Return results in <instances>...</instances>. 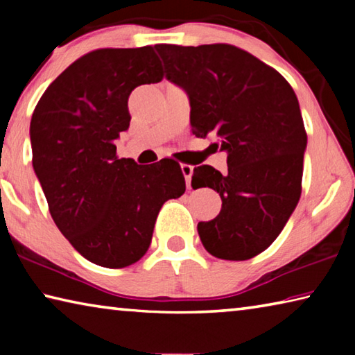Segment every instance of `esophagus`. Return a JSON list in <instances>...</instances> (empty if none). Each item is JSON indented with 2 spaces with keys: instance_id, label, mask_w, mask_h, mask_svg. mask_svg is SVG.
I'll use <instances>...</instances> for the list:
<instances>
[{
  "instance_id": "1",
  "label": "esophagus",
  "mask_w": 355,
  "mask_h": 355,
  "mask_svg": "<svg viewBox=\"0 0 355 355\" xmlns=\"http://www.w3.org/2000/svg\"><path fill=\"white\" fill-rule=\"evenodd\" d=\"M182 172L186 180V188L191 189V178H192V172H194V167L189 164H182Z\"/></svg>"
}]
</instances>
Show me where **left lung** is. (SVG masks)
<instances>
[{"label": "left lung", "mask_w": 355, "mask_h": 355, "mask_svg": "<svg viewBox=\"0 0 355 355\" xmlns=\"http://www.w3.org/2000/svg\"><path fill=\"white\" fill-rule=\"evenodd\" d=\"M166 78L188 94L192 135L214 136L227 152L225 173L194 167L192 188L222 199L213 220L199 222L200 241L220 260L261 254L280 235L300 197L307 148L296 94L277 70L227 44L155 45Z\"/></svg>", "instance_id": "8db88e82"}]
</instances>
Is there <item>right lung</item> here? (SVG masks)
Masks as SVG:
<instances>
[{
  "label": "right lung",
  "mask_w": 355,
  "mask_h": 355,
  "mask_svg": "<svg viewBox=\"0 0 355 355\" xmlns=\"http://www.w3.org/2000/svg\"><path fill=\"white\" fill-rule=\"evenodd\" d=\"M163 80L153 46L103 48L69 65L35 106L33 167L62 235L98 266L119 269L146 255L163 203L186 191L177 161L139 166L117 158L130 127L128 97Z\"/></svg>",
  "instance_id": "add662e5"
}]
</instances>
